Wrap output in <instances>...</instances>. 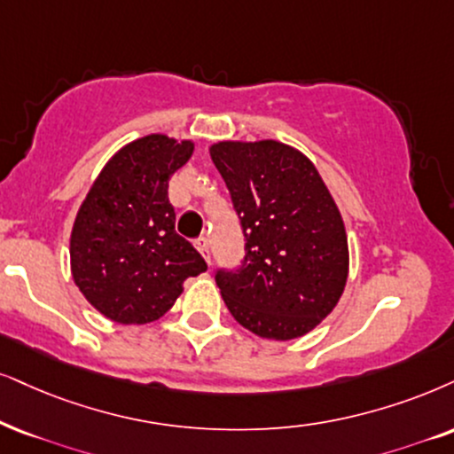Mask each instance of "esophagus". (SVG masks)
Masks as SVG:
<instances>
[{
    "mask_svg": "<svg viewBox=\"0 0 454 454\" xmlns=\"http://www.w3.org/2000/svg\"><path fill=\"white\" fill-rule=\"evenodd\" d=\"M194 247H197V249H199V254L205 257V262L211 263V257H209V240L205 239V237H199V239H194Z\"/></svg>",
    "mask_w": 454,
    "mask_h": 454,
    "instance_id": "esophagus-1",
    "label": "esophagus"
}]
</instances>
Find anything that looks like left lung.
Returning <instances> with one entry per match:
<instances>
[{
  "label": "left lung",
  "mask_w": 454,
  "mask_h": 454,
  "mask_svg": "<svg viewBox=\"0 0 454 454\" xmlns=\"http://www.w3.org/2000/svg\"><path fill=\"white\" fill-rule=\"evenodd\" d=\"M245 234V260L217 270L231 314L263 340L306 335L346 289L348 237L341 214L306 154L277 140L209 148Z\"/></svg>",
  "instance_id": "left-lung-1"
}]
</instances>
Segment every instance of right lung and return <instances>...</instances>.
Instances as JSON below:
<instances>
[{
  "label": "right lung",
  "instance_id": "right-lung-1",
  "mask_svg": "<svg viewBox=\"0 0 454 454\" xmlns=\"http://www.w3.org/2000/svg\"><path fill=\"white\" fill-rule=\"evenodd\" d=\"M194 142L151 134L108 159L74 217L71 272L85 300L121 325L163 317L188 277L207 270L176 232L169 177L192 157Z\"/></svg>",
  "mask_w": 454,
  "mask_h": 454
}]
</instances>
